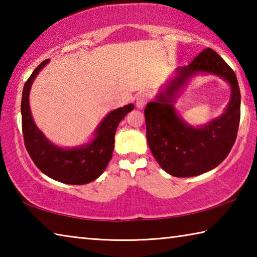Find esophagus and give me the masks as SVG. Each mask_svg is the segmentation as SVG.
Segmentation results:
<instances>
[{"mask_svg":"<svg viewBox=\"0 0 257 257\" xmlns=\"http://www.w3.org/2000/svg\"><path fill=\"white\" fill-rule=\"evenodd\" d=\"M147 101H149V97H147L146 94H139L138 96L136 97V106L137 108H143L145 105Z\"/></svg>","mask_w":257,"mask_h":257,"instance_id":"1","label":"esophagus"}]
</instances>
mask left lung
<instances>
[{
  "label": "left lung",
  "instance_id": "8db88e82",
  "mask_svg": "<svg viewBox=\"0 0 257 257\" xmlns=\"http://www.w3.org/2000/svg\"><path fill=\"white\" fill-rule=\"evenodd\" d=\"M213 74L228 82L230 101L224 113L202 126H191L174 107L176 97L191 77ZM146 136L152 154L169 175L186 178L216 168L227 158L240 120V90L237 77L221 56L204 50L189 66L179 67L145 108Z\"/></svg>",
  "mask_w": 257,
  "mask_h": 257
}]
</instances>
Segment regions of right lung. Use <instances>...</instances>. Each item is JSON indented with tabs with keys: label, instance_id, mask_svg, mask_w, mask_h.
<instances>
[{
	"label": "right lung",
	"instance_id": "right-lung-1",
	"mask_svg": "<svg viewBox=\"0 0 257 257\" xmlns=\"http://www.w3.org/2000/svg\"><path fill=\"white\" fill-rule=\"evenodd\" d=\"M50 60L35 69L26 81L21 99L23 134L28 154L40 170L56 181L69 185H85L102 175L112 158L116 128L125 114L134 110V104L107 113L88 143L75 147H61L52 143L35 123L29 106V93L38 73Z\"/></svg>",
	"mask_w": 257,
	"mask_h": 257
}]
</instances>
